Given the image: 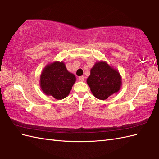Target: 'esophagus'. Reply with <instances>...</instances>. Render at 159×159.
<instances>
[{
  "label": "esophagus",
  "instance_id": "esophagus-1",
  "mask_svg": "<svg viewBox=\"0 0 159 159\" xmlns=\"http://www.w3.org/2000/svg\"><path fill=\"white\" fill-rule=\"evenodd\" d=\"M79 81L83 82V81H84V80H85V79H84V76H79Z\"/></svg>",
  "mask_w": 159,
  "mask_h": 159
}]
</instances>
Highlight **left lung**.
<instances>
[{"label":"left lung","instance_id":"obj_1","mask_svg":"<svg viewBox=\"0 0 159 159\" xmlns=\"http://www.w3.org/2000/svg\"><path fill=\"white\" fill-rule=\"evenodd\" d=\"M93 95L100 100H106L119 92L121 86V76L117 69L106 61L96 62L87 79Z\"/></svg>","mask_w":159,"mask_h":159}]
</instances>
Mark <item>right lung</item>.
<instances>
[{
  "mask_svg": "<svg viewBox=\"0 0 159 159\" xmlns=\"http://www.w3.org/2000/svg\"><path fill=\"white\" fill-rule=\"evenodd\" d=\"M76 76L67 71L63 61H55L45 66L40 75L39 84L43 92L57 100L69 95Z\"/></svg>",
  "mask_w": 159,
  "mask_h": 159,
  "instance_id": "add662e5",
  "label": "right lung"
}]
</instances>
